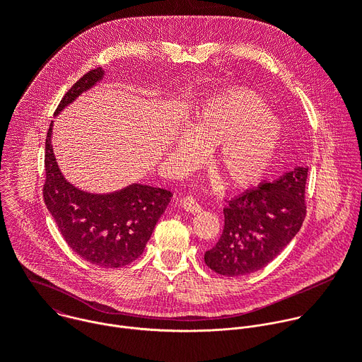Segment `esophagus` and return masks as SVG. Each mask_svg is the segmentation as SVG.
Segmentation results:
<instances>
[{
	"instance_id": "esophagus-1",
	"label": "esophagus",
	"mask_w": 362,
	"mask_h": 362,
	"mask_svg": "<svg viewBox=\"0 0 362 362\" xmlns=\"http://www.w3.org/2000/svg\"><path fill=\"white\" fill-rule=\"evenodd\" d=\"M180 206L186 211V212H190V214H197L202 211V206L200 203L193 197V196H186L180 200Z\"/></svg>"
}]
</instances>
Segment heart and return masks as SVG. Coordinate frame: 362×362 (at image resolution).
I'll list each match as a JSON object with an SVG mask.
<instances>
[{
	"label": "heart",
	"instance_id": "heart-1",
	"mask_svg": "<svg viewBox=\"0 0 362 362\" xmlns=\"http://www.w3.org/2000/svg\"><path fill=\"white\" fill-rule=\"evenodd\" d=\"M279 120L250 90H233L206 103L189 130L176 134L172 150L189 168L214 150V166L226 185L247 187L269 168L281 139Z\"/></svg>",
	"mask_w": 362,
	"mask_h": 362
}]
</instances>
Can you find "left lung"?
I'll return each mask as SVG.
<instances>
[{"mask_svg": "<svg viewBox=\"0 0 362 362\" xmlns=\"http://www.w3.org/2000/svg\"><path fill=\"white\" fill-rule=\"evenodd\" d=\"M306 176L308 166L295 168L230 199L222 236L204 264L219 275L242 276L272 262L303 223Z\"/></svg>", "mask_w": 362, "mask_h": 362, "instance_id": "obj_1", "label": "left lung"}]
</instances>
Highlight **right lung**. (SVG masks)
Instances as JSON below:
<instances>
[{
  "mask_svg": "<svg viewBox=\"0 0 362 362\" xmlns=\"http://www.w3.org/2000/svg\"><path fill=\"white\" fill-rule=\"evenodd\" d=\"M103 77L105 70L101 67L84 74L62 98L54 116H59ZM51 134L53 122L45 139L42 194L63 238L78 256L93 265L119 268L132 264L143 253L173 193L141 183H132L110 193L81 190L62 173L51 144Z\"/></svg>",
  "mask_w": 362,
  "mask_h": 362,
  "instance_id": "add662e5",
  "label": "right lung"
}]
</instances>
